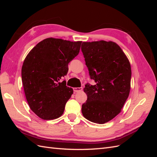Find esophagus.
<instances>
[{
	"label": "esophagus",
	"instance_id": "34e87169",
	"mask_svg": "<svg viewBox=\"0 0 157 157\" xmlns=\"http://www.w3.org/2000/svg\"><path fill=\"white\" fill-rule=\"evenodd\" d=\"M73 90L75 92H80L82 90V87H79V88H73Z\"/></svg>",
	"mask_w": 157,
	"mask_h": 157
}]
</instances>
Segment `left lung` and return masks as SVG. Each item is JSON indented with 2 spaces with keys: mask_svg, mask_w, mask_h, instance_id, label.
Instances as JSON below:
<instances>
[{
  "mask_svg": "<svg viewBox=\"0 0 157 157\" xmlns=\"http://www.w3.org/2000/svg\"><path fill=\"white\" fill-rule=\"evenodd\" d=\"M81 50L90 78L96 83L85 85L88 98L82 105V113L90 121L104 124L120 113L129 96L130 63L114 42H84Z\"/></svg>",
  "mask_w": 157,
  "mask_h": 157,
  "instance_id": "left-lung-1",
  "label": "left lung"
}]
</instances>
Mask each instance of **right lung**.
I'll list each match as a JSON object with an SVG mask.
<instances>
[{"label": "right lung", "mask_w": 157, "mask_h": 157, "mask_svg": "<svg viewBox=\"0 0 157 157\" xmlns=\"http://www.w3.org/2000/svg\"><path fill=\"white\" fill-rule=\"evenodd\" d=\"M82 41L48 38L39 42L23 61L21 80L30 109L44 120L62 115L73 90L60 82L68 64L77 56Z\"/></svg>", "instance_id": "add662e5"}]
</instances>
